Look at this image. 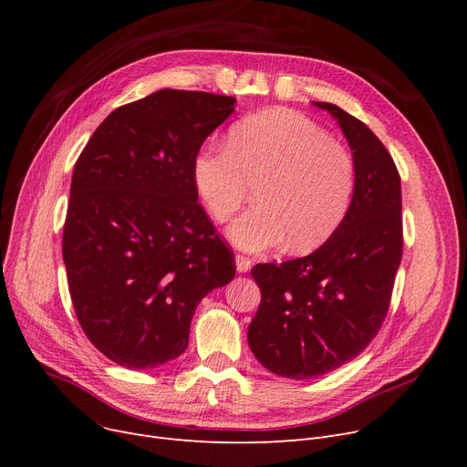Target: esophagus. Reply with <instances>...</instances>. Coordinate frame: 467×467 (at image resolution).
<instances>
[{"instance_id": "1", "label": "esophagus", "mask_w": 467, "mask_h": 467, "mask_svg": "<svg viewBox=\"0 0 467 467\" xmlns=\"http://www.w3.org/2000/svg\"><path fill=\"white\" fill-rule=\"evenodd\" d=\"M234 261H236V271L242 275V273H248L250 268H252V259L250 257H246V255H236L234 257Z\"/></svg>"}]
</instances>
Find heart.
<instances>
[{
	"mask_svg": "<svg viewBox=\"0 0 467 467\" xmlns=\"http://www.w3.org/2000/svg\"><path fill=\"white\" fill-rule=\"evenodd\" d=\"M191 174L215 221L231 219L257 185V206L227 231L236 248L254 254L289 240L297 252L322 246L347 219L358 182L347 147L287 108L242 119L229 132V145L204 143Z\"/></svg>",
	"mask_w": 467,
	"mask_h": 467,
	"instance_id": "heart-1",
	"label": "heart"
}]
</instances>
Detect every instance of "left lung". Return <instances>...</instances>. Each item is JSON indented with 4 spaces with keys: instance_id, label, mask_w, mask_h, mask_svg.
<instances>
[{
    "instance_id": "1",
    "label": "left lung",
    "mask_w": 467,
    "mask_h": 467,
    "mask_svg": "<svg viewBox=\"0 0 467 467\" xmlns=\"http://www.w3.org/2000/svg\"><path fill=\"white\" fill-rule=\"evenodd\" d=\"M312 104L337 119L358 182L347 219L320 248L252 268L261 303L250 348L265 369L291 380L331 373L365 350L386 317L403 252L401 180L386 147L345 109Z\"/></svg>"
}]
</instances>
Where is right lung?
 <instances>
[{
	"mask_svg": "<svg viewBox=\"0 0 467 467\" xmlns=\"http://www.w3.org/2000/svg\"><path fill=\"white\" fill-rule=\"evenodd\" d=\"M236 98L162 88L109 113L73 168L62 257L78 320L127 369L182 356L192 314L234 275L191 166Z\"/></svg>",
	"mask_w": 467,
	"mask_h": 467,
	"instance_id": "obj_1",
	"label": "right lung"
}]
</instances>
